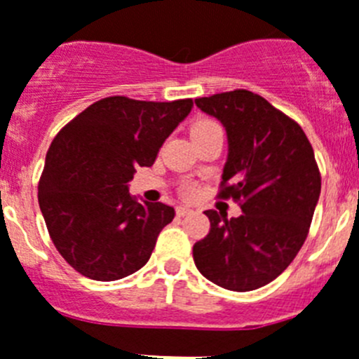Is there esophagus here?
Instances as JSON below:
<instances>
[{
    "instance_id": "esophagus-1",
    "label": "esophagus",
    "mask_w": 359,
    "mask_h": 359,
    "mask_svg": "<svg viewBox=\"0 0 359 359\" xmlns=\"http://www.w3.org/2000/svg\"><path fill=\"white\" fill-rule=\"evenodd\" d=\"M189 213H194V210H191L189 206H179V208H177V215H179V217L189 215Z\"/></svg>"
}]
</instances>
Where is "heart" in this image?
Returning a JSON list of instances; mask_svg holds the SVG:
<instances>
[{
    "label": "heart",
    "instance_id": "1",
    "mask_svg": "<svg viewBox=\"0 0 359 359\" xmlns=\"http://www.w3.org/2000/svg\"><path fill=\"white\" fill-rule=\"evenodd\" d=\"M215 122H212V120H198L197 123H195L194 128H191V131H197V129H203V128H208V126H213ZM186 194L188 195H194L195 194V188L194 186H188L186 188Z\"/></svg>",
    "mask_w": 359,
    "mask_h": 359
}]
</instances>
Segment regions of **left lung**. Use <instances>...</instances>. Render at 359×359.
Listing matches in <instances>:
<instances>
[{
    "label": "left lung",
    "mask_w": 359,
    "mask_h": 359,
    "mask_svg": "<svg viewBox=\"0 0 359 359\" xmlns=\"http://www.w3.org/2000/svg\"><path fill=\"white\" fill-rule=\"evenodd\" d=\"M195 104L224 126L228 158L219 197L243 210L231 219L208 210L210 233L195 243V266L226 290H255L287 270L309 236L321 194L314 149L299 123L252 91Z\"/></svg>",
    "instance_id": "left-lung-1"
}]
</instances>
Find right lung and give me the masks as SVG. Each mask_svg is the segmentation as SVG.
Segmentation results:
<instances>
[{
  "instance_id": "obj_1",
  "label": "right lung",
  "mask_w": 359,
  "mask_h": 359,
  "mask_svg": "<svg viewBox=\"0 0 359 359\" xmlns=\"http://www.w3.org/2000/svg\"><path fill=\"white\" fill-rule=\"evenodd\" d=\"M194 100L144 102L109 96L89 105L50 144L38 203L54 246L82 276L116 281L149 261L175 217L164 203L129 194L137 168H149Z\"/></svg>"
}]
</instances>
